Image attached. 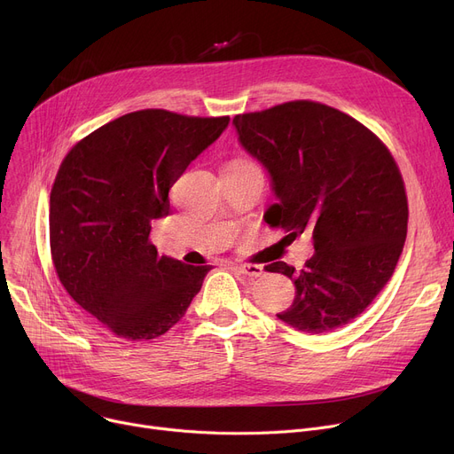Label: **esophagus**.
I'll return each instance as SVG.
<instances>
[{
    "label": "esophagus",
    "mask_w": 454,
    "mask_h": 454,
    "mask_svg": "<svg viewBox=\"0 0 454 454\" xmlns=\"http://www.w3.org/2000/svg\"><path fill=\"white\" fill-rule=\"evenodd\" d=\"M233 269H235L237 272L245 274V276H250V278H259V276H263V272H265V269L261 267V265H248V263L233 265Z\"/></svg>",
    "instance_id": "obj_1"
}]
</instances>
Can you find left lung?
Segmentation results:
<instances>
[{"label":"left lung","instance_id":"1","mask_svg":"<svg viewBox=\"0 0 454 454\" xmlns=\"http://www.w3.org/2000/svg\"><path fill=\"white\" fill-rule=\"evenodd\" d=\"M241 147L265 167L276 202L270 226L313 233L315 254L296 272L287 325L320 335L359 317L392 278L407 239L409 204L397 165L380 139L351 115L293 101L233 117Z\"/></svg>","mask_w":454,"mask_h":454}]
</instances>
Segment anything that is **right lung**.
<instances>
[{
	"label": "right lung",
	"mask_w": 454,
	"mask_h": 454,
	"mask_svg": "<svg viewBox=\"0 0 454 454\" xmlns=\"http://www.w3.org/2000/svg\"><path fill=\"white\" fill-rule=\"evenodd\" d=\"M228 123V115L139 110L91 132L64 158L50 200L55 270L114 335H163L200 291L211 265L160 255L149 235L171 213L173 184Z\"/></svg>",
	"instance_id": "right-lung-1"
}]
</instances>
